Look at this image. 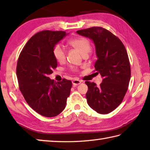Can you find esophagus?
I'll list each match as a JSON object with an SVG mask.
<instances>
[{
    "label": "esophagus",
    "instance_id": "esophagus-1",
    "mask_svg": "<svg viewBox=\"0 0 150 150\" xmlns=\"http://www.w3.org/2000/svg\"><path fill=\"white\" fill-rule=\"evenodd\" d=\"M81 83V81H80V80H78V79H75V80H73V81H72L73 85H74V86H76V85H79Z\"/></svg>",
    "mask_w": 150,
    "mask_h": 150
}]
</instances>
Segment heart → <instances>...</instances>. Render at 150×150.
<instances>
[{
  "label": "heart",
  "mask_w": 150,
  "mask_h": 150,
  "mask_svg": "<svg viewBox=\"0 0 150 150\" xmlns=\"http://www.w3.org/2000/svg\"><path fill=\"white\" fill-rule=\"evenodd\" d=\"M68 44L71 47L77 50L83 56L87 55L91 50V42L89 40L84 37H77L76 38L71 40L68 42ZM53 54H54L55 59L59 63H63L65 61V52L60 44L55 45L54 50H53ZM70 69L72 71H77V68L75 67H71Z\"/></svg>",
  "instance_id": "1"
}]
</instances>
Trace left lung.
Instances as JSON below:
<instances>
[{
    "label": "left lung",
    "instance_id": "8db88e82",
    "mask_svg": "<svg viewBox=\"0 0 150 150\" xmlns=\"http://www.w3.org/2000/svg\"><path fill=\"white\" fill-rule=\"evenodd\" d=\"M95 43L97 60L95 74L101 75L103 80L99 86L85 81L88 106L96 112L108 114L122 102L128 90L131 77L130 61L121 40L102 27H92L77 31Z\"/></svg>",
    "mask_w": 150,
    "mask_h": 150
}]
</instances>
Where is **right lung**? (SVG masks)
I'll list each match as a JSON object with an SVG mask.
<instances>
[{"instance_id":"obj_1","label":"right lung","mask_w":150,"mask_h":150,"mask_svg":"<svg viewBox=\"0 0 150 150\" xmlns=\"http://www.w3.org/2000/svg\"><path fill=\"white\" fill-rule=\"evenodd\" d=\"M66 35L64 31L36 33L24 45L18 59L20 90L30 107L45 117H54L64 110L72 87L70 80L56 82L48 77L57 65L53 50Z\"/></svg>"}]
</instances>
